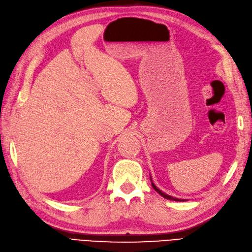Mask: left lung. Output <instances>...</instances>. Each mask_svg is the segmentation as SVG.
<instances>
[{"mask_svg":"<svg viewBox=\"0 0 252 252\" xmlns=\"http://www.w3.org/2000/svg\"><path fill=\"white\" fill-rule=\"evenodd\" d=\"M152 182V181H151ZM152 188L156 189V191L157 192H158L160 196L162 197H164V198H166V199H168V200H173V201H185V199H178V198H175V197H171V196H169V195H167V193H165V192H163L162 190H159L156 185L153 184V182H152Z\"/></svg>","mask_w":252,"mask_h":252,"instance_id":"8db88e82","label":"left lung"}]
</instances>
